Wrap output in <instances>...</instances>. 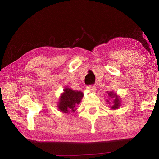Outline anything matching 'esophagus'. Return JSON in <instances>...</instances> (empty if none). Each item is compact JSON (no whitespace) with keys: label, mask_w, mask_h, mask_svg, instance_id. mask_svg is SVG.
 Segmentation results:
<instances>
[{"label":"esophagus","mask_w":159,"mask_h":159,"mask_svg":"<svg viewBox=\"0 0 159 159\" xmlns=\"http://www.w3.org/2000/svg\"><path fill=\"white\" fill-rule=\"evenodd\" d=\"M86 89H87L88 91H90V93H93L95 91L96 88L94 85H89V86H87Z\"/></svg>","instance_id":"obj_1"}]
</instances>
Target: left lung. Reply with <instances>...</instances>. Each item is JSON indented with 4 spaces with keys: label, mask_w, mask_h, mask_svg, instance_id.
<instances>
[{
    "label": "left lung",
    "mask_w": 159,
    "mask_h": 159,
    "mask_svg": "<svg viewBox=\"0 0 159 159\" xmlns=\"http://www.w3.org/2000/svg\"><path fill=\"white\" fill-rule=\"evenodd\" d=\"M108 93V96L109 97V99H112V103L109 102V99H107V102H108V104H111L110 106V109L113 110H116L119 108L121 105V100H120V96H118L116 93H115L114 91H110V92H107Z\"/></svg>",
    "instance_id": "left-lung-1"
}]
</instances>
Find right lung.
I'll list each match as a JSON object with an SVG mask.
<instances>
[{"label":"right lung","instance_id":"right-lung-1","mask_svg":"<svg viewBox=\"0 0 159 159\" xmlns=\"http://www.w3.org/2000/svg\"><path fill=\"white\" fill-rule=\"evenodd\" d=\"M83 97L81 91L74 90L71 88H65L61 94L57 103L58 109L62 113H74L76 111V107L80 104Z\"/></svg>","mask_w":159,"mask_h":159}]
</instances>
